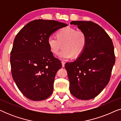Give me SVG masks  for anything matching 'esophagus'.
<instances>
[{
    "label": "esophagus",
    "mask_w": 121,
    "mask_h": 121,
    "mask_svg": "<svg viewBox=\"0 0 121 121\" xmlns=\"http://www.w3.org/2000/svg\"><path fill=\"white\" fill-rule=\"evenodd\" d=\"M62 67H65V63H64L63 61H62Z\"/></svg>",
    "instance_id": "obj_1"
}]
</instances>
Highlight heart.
<instances>
[{"mask_svg":"<svg viewBox=\"0 0 121 121\" xmlns=\"http://www.w3.org/2000/svg\"><path fill=\"white\" fill-rule=\"evenodd\" d=\"M56 35L57 38L50 36L47 40L49 48L53 54H58L62 44L63 49L59 53V56L63 59H68L72 56L79 57L85 51L87 38L83 31L67 27L59 30Z\"/></svg>","mask_w":121,"mask_h":121,"instance_id":"obj_1","label":"heart"}]
</instances>
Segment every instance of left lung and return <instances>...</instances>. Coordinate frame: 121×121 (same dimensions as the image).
<instances>
[{
	"label": "left lung",
	"mask_w": 121,
	"mask_h": 121,
	"mask_svg": "<svg viewBox=\"0 0 121 121\" xmlns=\"http://www.w3.org/2000/svg\"><path fill=\"white\" fill-rule=\"evenodd\" d=\"M87 36L84 52L77 60L66 63L70 93L76 98H95L110 81L115 63L112 39L102 28L90 21H72Z\"/></svg>",
	"instance_id": "1"
}]
</instances>
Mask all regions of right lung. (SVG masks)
Instances as JSON below:
<instances>
[{"mask_svg": "<svg viewBox=\"0 0 121 121\" xmlns=\"http://www.w3.org/2000/svg\"><path fill=\"white\" fill-rule=\"evenodd\" d=\"M67 26L55 20H35L15 37L10 53L11 74L18 89L30 100H43L52 94L62 63L51 52L47 40L54 32Z\"/></svg>", "mask_w": 121, "mask_h": 121, "instance_id": "obj_1", "label": "right lung"}]
</instances>
